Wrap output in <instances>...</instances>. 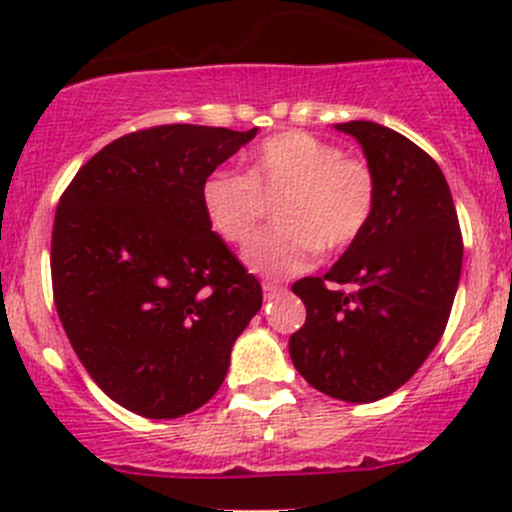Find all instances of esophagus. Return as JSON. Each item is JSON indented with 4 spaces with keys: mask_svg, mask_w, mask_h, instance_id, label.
<instances>
[{
    "mask_svg": "<svg viewBox=\"0 0 512 512\" xmlns=\"http://www.w3.org/2000/svg\"><path fill=\"white\" fill-rule=\"evenodd\" d=\"M262 292H265V299H275L280 297V294H285L287 287L277 285V282H265V285H262Z\"/></svg>",
    "mask_w": 512,
    "mask_h": 512,
    "instance_id": "obj_1",
    "label": "esophagus"
}]
</instances>
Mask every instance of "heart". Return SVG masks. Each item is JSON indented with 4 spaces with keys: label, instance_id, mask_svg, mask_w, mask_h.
I'll list each match as a JSON object with an SVG mask.
<instances>
[{
    "label": "heart",
    "instance_id": "obj_1",
    "mask_svg": "<svg viewBox=\"0 0 512 512\" xmlns=\"http://www.w3.org/2000/svg\"><path fill=\"white\" fill-rule=\"evenodd\" d=\"M275 220L242 250L252 272L270 280L309 270L322 247L344 250L374 215L376 180L369 163L304 131L265 138L245 158V175L215 170L203 180L200 203L225 242H245L265 201L277 198Z\"/></svg>",
    "mask_w": 512,
    "mask_h": 512
}]
</instances>
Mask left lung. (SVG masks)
<instances>
[{
    "label": "left lung",
    "mask_w": 512,
    "mask_h": 512,
    "mask_svg": "<svg viewBox=\"0 0 512 512\" xmlns=\"http://www.w3.org/2000/svg\"><path fill=\"white\" fill-rule=\"evenodd\" d=\"M334 128L364 151L374 215L327 275L292 285L307 322L289 337V356L322 394L371 404L404 386L436 349L461 280L463 240L451 190L428 153L374 121Z\"/></svg>",
    "instance_id": "left-lung-1"
}]
</instances>
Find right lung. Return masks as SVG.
<instances>
[{
	"label": "right lung",
	"mask_w": 512,
	"mask_h": 512,
	"mask_svg": "<svg viewBox=\"0 0 512 512\" xmlns=\"http://www.w3.org/2000/svg\"><path fill=\"white\" fill-rule=\"evenodd\" d=\"M257 136L156 126L81 165L56 208L54 302L91 379L123 409L178 418L225 381L262 287L213 232L203 180Z\"/></svg>",
	"instance_id": "add662e5"
}]
</instances>
